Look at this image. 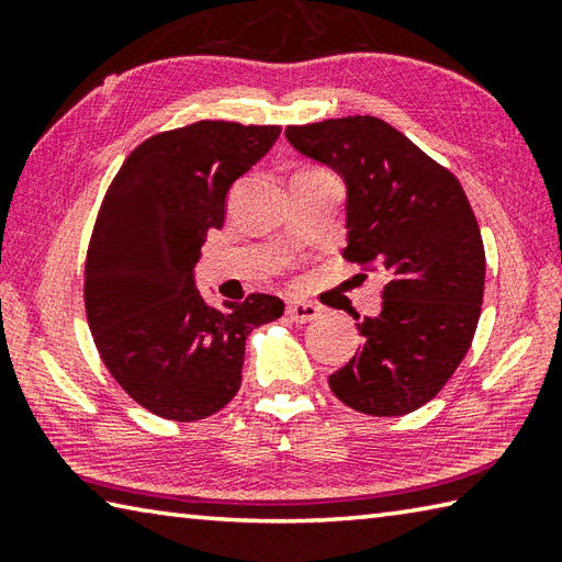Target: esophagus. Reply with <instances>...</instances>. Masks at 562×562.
I'll use <instances>...</instances> for the list:
<instances>
[{
    "label": "esophagus",
    "instance_id": "1",
    "mask_svg": "<svg viewBox=\"0 0 562 562\" xmlns=\"http://www.w3.org/2000/svg\"><path fill=\"white\" fill-rule=\"evenodd\" d=\"M288 317L292 322H297V325H304V322H312L319 317V307L317 304H310V302H290L288 304Z\"/></svg>",
    "mask_w": 562,
    "mask_h": 562
}]
</instances>
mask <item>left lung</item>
<instances>
[{"mask_svg": "<svg viewBox=\"0 0 562 562\" xmlns=\"http://www.w3.org/2000/svg\"><path fill=\"white\" fill-rule=\"evenodd\" d=\"M284 136L345 178V260L386 274L382 312L355 317L364 345L329 376L331 392L369 416L412 414L449 382L481 317L486 252L469 198L382 119H329Z\"/></svg>", "mask_w": 562, "mask_h": 562, "instance_id": "8db88e82", "label": "left lung"}]
</instances>
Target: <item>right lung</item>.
Listing matches in <instances>:
<instances>
[{"label": "right lung", "instance_id": "right-lung-1", "mask_svg": "<svg viewBox=\"0 0 562 562\" xmlns=\"http://www.w3.org/2000/svg\"><path fill=\"white\" fill-rule=\"evenodd\" d=\"M280 131L198 121L156 133L103 195L83 270L87 319L111 376L160 418L221 412L240 389L247 335L282 317V300L260 292L207 307L193 282L227 190Z\"/></svg>", "mask_w": 562, "mask_h": 562}]
</instances>
